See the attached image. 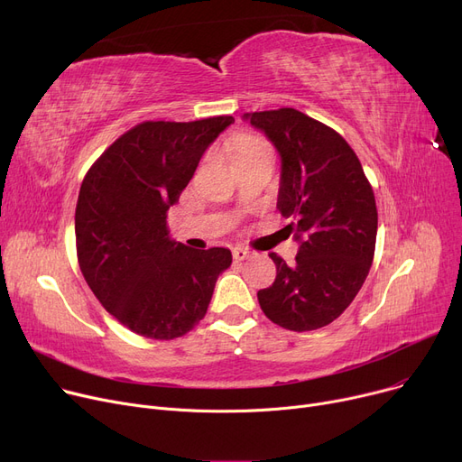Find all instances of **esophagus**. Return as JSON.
I'll return each instance as SVG.
<instances>
[{"mask_svg":"<svg viewBox=\"0 0 462 462\" xmlns=\"http://www.w3.org/2000/svg\"><path fill=\"white\" fill-rule=\"evenodd\" d=\"M232 256H234V260H245V258L251 256V251H247L244 247H234Z\"/></svg>","mask_w":462,"mask_h":462,"instance_id":"obj_1","label":"esophagus"}]
</instances>
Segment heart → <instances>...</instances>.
<instances>
[{"mask_svg":"<svg viewBox=\"0 0 462 462\" xmlns=\"http://www.w3.org/2000/svg\"><path fill=\"white\" fill-rule=\"evenodd\" d=\"M260 148H270V145L265 143L263 140H260V138H245V140H241V143H239L237 157L245 155L249 152H254V150H260Z\"/></svg>","mask_w":462,"mask_h":462,"instance_id":"heart-1","label":"heart"}]
</instances>
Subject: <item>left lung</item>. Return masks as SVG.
I'll return each instance as SVG.
<instances>
[{
	"label": "left lung",
	"instance_id": "8db88e82",
	"mask_svg": "<svg viewBox=\"0 0 462 462\" xmlns=\"http://www.w3.org/2000/svg\"><path fill=\"white\" fill-rule=\"evenodd\" d=\"M281 155L277 209L292 218L300 251L290 265L275 253L277 277L258 292L273 324L312 331L341 317L374 258L378 211L373 187L348 142L296 108L245 114Z\"/></svg>",
	"mask_w": 462,
	"mask_h": 462
}]
</instances>
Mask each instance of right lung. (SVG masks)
I'll return each instance as SVG.
<instances>
[{
  "label": "right lung",
  "mask_w": 462,
  "mask_h": 462,
  "mask_svg": "<svg viewBox=\"0 0 462 462\" xmlns=\"http://www.w3.org/2000/svg\"><path fill=\"white\" fill-rule=\"evenodd\" d=\"M232 116L143 121L121 134L82 181L77 256L95 298L131 331L170 341L204 317L217 277L232 263L223 247L189 249L170 239L166 217L208 145Z\"/></svg>",
  "instance_id": "right-lung-1"
}]
</instances>
